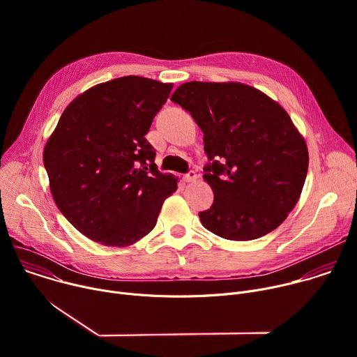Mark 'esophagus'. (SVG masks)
<instances>
[{
    "mask_svg": "<svg viewBox=\"0 0 357 357\" xmlns=\"http://www.w3.org/2000/svg\"><path fill=\"white\" fill-rule=\"evenodd\" d=\"M196 178H197V175H196L195 171H189V172L185 174V176H183V179H185L186 182H195Z\"/></svg>",
    "mask_w": 357,
    "mask_h": 357,
    "instance_id": "esophagus-1",
    "label": "esophagus"
}]
</instances>
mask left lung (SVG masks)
<instances>
[{"mask_svg":"<svg viewBox=\"0 0 357 357\" xmlns=\"http://www.w3.org/2000/svg\"><path fill=\"white\" fill-rule=\"evenodd\" d=\"M172 101L203 131L213 189L211 209L199 212L209 231L236 241L277 229L294 209L308 172V148L287 112L241 83L188 82Z\"/></svg>","mask_w":357,"mask_h":357,"instance_id":"1","label":"left lung"}]
</instances>
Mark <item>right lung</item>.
I'll list each match as a JSON object with an SVG mask.
<instances>
[{
    "label": "right lung",
    "instance_id": "obj_1",
    "mask_svg": "<svg viewBox=\"0 0 357 357\" xmlns=\"http://www.w3.org/2000/svg\"><path fill=\"white\" fill-rule=\"evenodd\" d=\"M171 90V83L139 76L97 84L65 109L47 139L43 165L55 203L93 241H138L178 189L172 175L158 171L145 138Z\"/></svg>",
    "mask_w": 357,
    "mask_h": 357
}]
</instances>
